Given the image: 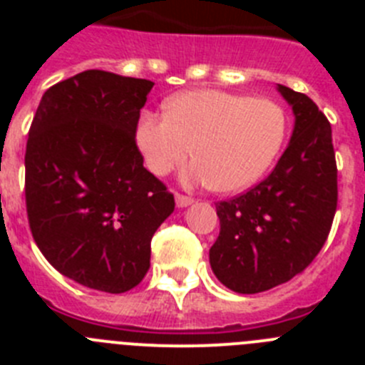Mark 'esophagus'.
<instances>
[{
    "label": "esophagus",
    "mask_w": 365,
    "mask_h": 365,
    "mask_svg": "<svg viewBox=\"0 0 365 365\" xmlns=\"http://www.w3.org/2000/svg\"><path fill=\"white\" fill-rule=\"evenodd\" d=\"M175 202L179 208H185V206L192 205L193 199L188 197V195H182V193H175Z\"/></svg>",
    "instance_id": "obj_1"
}]
</instances>
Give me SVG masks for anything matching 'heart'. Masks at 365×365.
<instances>
[{"instance_id":"1","label":"heart","mask_w":365,"mask_h":365,"mask_svg":"<svg viewBox=\"0 0 365 365\" xmlns=\"http://www.w3.org/2000/svg\"><path fill=\"white\" fill-rule=\"evenodd\" d=\"M285 131V113L272 100L195 89L173 96L166 115L143 113L135 138L155 175H168L192 150L197 160L185 179L230 193L248 188L267 172Z\"/></svg>"}]
</instances>
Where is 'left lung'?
Wrapping results in <instances>:
<instances>
[{"instance_id": "obj_1", "label": "left lung", "mask_w": 365, "mask_h": 365, "mask_svg": "<svg viewBox=\"0 0 365 365\" xmlns=\"http://www.w3.org/2000/svg\"><path fill=\"white\" fill-rule=\"evenodd\" d=\"M294 111V131L270 175L248 192L215 202L219 237L210 265L240 294L269 291L303 272L331 232L338 170L331 124L303 93L278 86Z\"/></svg>"}]
</instances>
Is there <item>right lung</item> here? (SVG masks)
Masks as SVG:
<instances>
[{
	"mask_svg": "<svg viewBox=\"0 0 365 365\" xmlns=\"http://www.w3.org/2000/svg\"><path fill=\"white\" fill-rule=\"evenodd\" d=\"M153 82L89 69L54 83L32 118L25 205L38 248L95 291H130L150 269L151 237L175 208L144 168L135 133Z\"/></svg>",
	"mask_w": 365,
	"mask_h": 365,
	"instance_id": "right-lung-1",
	"label": "right lung"
}]
</instances>
